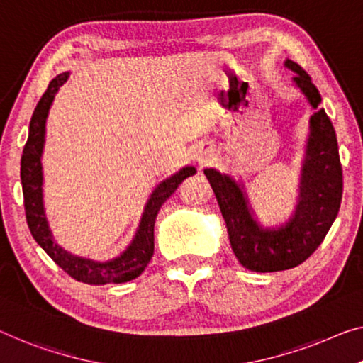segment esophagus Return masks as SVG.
<instances>
[{"instance_id": "obj_1", "label": "esophagus", "mask_w": 363, "mask_h": 363, "mask_svg": "<svg viewBox=\"0 0 363 363\" xmlns=\"http://www.w3.org/2000/svg\"><path fill=\"white\" fill-rule=\"evenodd\" d=\"M213 158H215V153L212 148H200L196 153V160L200 166L208 164L210 161H213Z\"/></svg>"}]
</instances>
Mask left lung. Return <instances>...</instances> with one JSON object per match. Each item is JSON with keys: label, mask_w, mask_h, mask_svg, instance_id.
<instances>
[{"label": "left lung", "mask_w": 363, "mask_h": 363, "mask_svg": "<svg viewBox=\"0 0 363 363\" xmlns=\"http://www.w3.org/2000/svg\"><path fill=\"white\" fill-rule=\"evenodd\" d=\"M285 67L296 73L294 83L313 109H318L321 94L308 73L291 60H285ZM203 172L225 218L231 250L241 266L254 272H277L305 262L328 235L342 200L337 138L324 109H318L310 118L298 203L290 220L279 228H262L254 218L242 184L213 167Z\"/></svg>", "instance_id": "obj_1"}]
</instances>
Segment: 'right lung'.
<instances>
[{"label": "right lung", "instance_id": "right-lung-1", "mask_svg": "<svg viewBox=\"0 0 363 363\" xmlns=\"http://www.w3.org/2000/svg\"><path fill=\"white\" fill-rule=\"evenodd\" d=\"M69 77L65 72L53 78L48 88L40 97L34 113H32L29 123V137H27L26 147L21 158V182H23L24 194V208L27 225L34 240L43 251L50 256L55 264H58L65 272L77 279L78 282L89 285H104V284H122L128 280L137 279L148 266L155 251V221L161 205L172 196V192L179 187V184L189 176L196 174V167L186 166L179 172L167 177L166 181L160 182L145 205L142 220L137 228L132 242L118 257L111 261H93L74 256V254L65 251L53 240L52 231L48 228V221L43 208V194H42V151L45 143V122L48 111L57 91L60 86L67 83Z\"/></svg>", "mask_w": 363, "mask_h": 363}]
</instances>
